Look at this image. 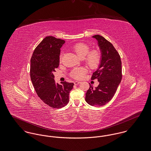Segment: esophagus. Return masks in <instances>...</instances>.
<instances>
[{
	"instance_id": "1",
	"label": "esophagus",
	"mask_w": 151,
	"mask_h": 151,
	"mask_svg": "<svg viewBox=\"0 0 151 151\" xmlns=\"http://www.w3.org/2000/svg\"><path fill=\"white\" fill-rule=\"evenodd\" d=\"M80 83V81H75L74 82V84H75V85H78V84H79Z\"/></svg>"
}]
</instances>
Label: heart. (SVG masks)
<instances>
[{
    "instance_id": "heart-1",
    "label": "heart",
    "mask_w": 151,
    "mask_h": 151,
    "mask_svg": "<svg viewBox=\"0 0 151 151\" xmlns=\"http://www.w3.org/2000/svg\"><path fill=\"white\" fill-rule=\"evenodd\" d=\"M73 49L79 58H84L86 56L85 60L89 68L96 69L99 66L102 58L101 52L99 50H93L89 52L88 45L83 43L76 44ZM86 72V70L84 68H75L71 71L70 75L74 79H80L84 76Z\"/></svg>"
}]
</instances>
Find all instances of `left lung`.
<instances>
[{
  "label": "left lung",
  "mask_w": 151,
  "mask_h": 151,
  "mask_svg": "<svg viewBox=\"0 0 151 151\" xmlns=\"http://www.w3.org/2000/svg\"><path fill=\"white\" fill-rule=\"evenodd\" d=\"M96 39L101 52V61L93 73L92 79H98L99 84L93 88L90 84L86 95V101L92 106H104L114 97L122 78V62L114 45L104 37L93 36Z\"/></svg>",
  "instance_id": "1"
}]
</instances>
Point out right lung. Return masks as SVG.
Returning <instances> with one entry per match:
<instances>
[{"instance_id": "obj_1", "label": "right lung", "mask_w": 151, "mask_h": 151, "mask_svg": "<svg viewBox=\"0 0 151 151\" xmlns=\"http://www.w3.org/2000/svg\"><path fill=\"white\" fill-rule=\"evenodd\" d=\"M65 42L47 36L36 47L31 59L30 76L36 92L45 103L54 108L67 104L74 85L67 81L59 84L54 80L53 72L59 67L60 48Z\"/></svg>"}]
</instances>
